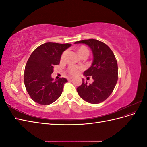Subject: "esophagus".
<instances>
[{
    "label": "esophagus",
    "mask_w": 147,
    "mask_h": 147,
    "mask_svg": "<svg viewBox=\"0 0 147 147\" xmlns=\"http://www.w3.org/2000/svg\"><path fill=\"white\" fill-rule=\"evenodd\" d=\"M72 79H73V77H67V80H68L69 81L70 80H72Z\"/></svg>",
    "instance_id": "esophagus-1"
}]
</instances>
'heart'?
I'll return each instance as SVG.
<instances>
[{
	"label": "heart",
	"instance_id": "b5f03b06",
	"mask_svg": "<svg viewBox=\"0 0 147 147\" xmlns=\"http://www.w3.org/2000/svg\"><path fill=\"white\" fill-rule=\"evenodd\" d=\"M76 51L78 53V55L81 57H86L87 56H88L89 55H90V50H89L88 48L85 45H80L78 47L76 48ZM66 53L67 51H64L63 53V54L61 55V61L64 60L65 56L66 55ZM81 70H82V68L80 67L72 65V66H69L68 67L67 72L72 75H76L80 72V71Z\"/></svg>",
	"mask_w": 147,
	"mask_h": 147
}]
</instances>
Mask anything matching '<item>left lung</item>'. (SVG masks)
<instances>
[{"label": "left lung", "instance_id": "obj_1", "mask_svg": "<svg viewBox=\"0 0 147 147\" xmlns=\"http://www.w3.org/2000/svg\"><path fill=\"white\" fill-rule=\"evenodd\" d=\"M75 43H85L93 53V62L83 74L87 78L92 76L94 82L88 85L83 83L77 88L83 100L91 104H99L112 94L118 81V64L113 51L105 43L96 39L83 40Z\"/></svg>", "mask_w": 147, "mask_h": 147}]
</instances>
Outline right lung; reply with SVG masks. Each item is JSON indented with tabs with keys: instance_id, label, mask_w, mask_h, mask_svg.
<instances>
[{
	"instance_id": "right-lung-1",
	"label": "right lung",
	"mask_w": 147,
	"mask_h": 147,
	"mask_svg": "<svg viewBox=\"0 0 147 147\" xmlns=\"http://www.w3.org/2000/svg\"><path fill=\"white\" fill-rule=\"evenodd\" d=\"M70 43L48 42L35 49L26 63L24 82L29 95L34 102L41 105H49L61 96L65 78L53 82L51 75L55 65L60 63L62 53L70 47Z\"/></svg>"
}]
</instances>
